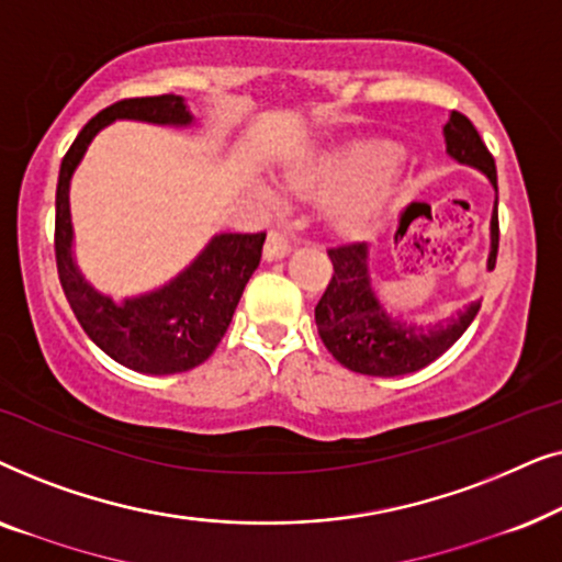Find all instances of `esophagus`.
<instances>
[{"mask_svg":"<svg viewBox=\"0 0 562 562\" xmlns=\"http://www.w3.org/2000/svg\"><path fill=\"white\" fill-rule=\"evenodd\" d=\"M291 250V240L286 233H281V229H271L266 237V248H263V256L268 260H279L286 256V252Z\"/></svg>","mask_w":562,"mask_h":562,"instance_id":"esophagus-1","label":"esophagus"}]
</instances>
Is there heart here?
<instances>
[{
  "instance_id": "b5f03b06",
  "label": "heart",
  "mask_w": 562,
  "mask_h": 562,
  "mask_svg": "<svg viewBox=\"0 0 562 562\" xmlns=\"http://www.w3.org/2000/svg\"><path fill=\"white\" fill-rule=\"evenodd\" d=\"M394 160L396 150L391 145H363V148L337 153V156L322 160L319 166L294 173V187L302 191L352 189L363 182V188L356 189L337 204L335 220L348 233H371L389 214L394 183L381 173ZM375 175L380 176L379 180L374 179Z\"/></svg>"
}]
</instances>
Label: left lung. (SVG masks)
I'll list each match as a JSON object with an SVG mask.
<instances>
[{"instance_id": "left-lung-1", "label": "left lung", "mask_w": 562, "mask_h": 562, "mask_svg": "<svg viewBox=\"0 0 562 562\" xmlns=\"http://www.w3.org/2000/svg\"><path fill=\"white\" fill-rule=\"evenodd\" d=\"M448 153L458 164L473 166L486 176L491 187H496V164L486 143L481 140L473 122L460 112H450L445 125ZM498 252V199L491 214V250L488 271H494ZM333 260V279H329L319 304L314 306V319L325 348L333 352L337 363L363 375H404L425 368L452 348L460 335L471 327L481 302H471L456 317L437 322V325H414L383 310L371 286L368 271V245L345 243L327 250Z\"/></svg>"}]
</instances>
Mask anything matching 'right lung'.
Wrapping results in <instances>:
<instances>
[{
    "instance_id": "1",
    "label": "right lung",
    "mask_w": 562,
    "mask_h": 562,
    "mask_svg": "<svg viewBox=\"0 0 562 562\" xmlns=\"http://www.w3.org/2000/svg\"><path fill=\"white\" fill-rule=\"evenodd\" d=\"M114 120L187 127L194 117L181 97L160 94L122 99L83 125L60 160L58 173L56 266L60 286L83 333L120 366L150 375L191 371L225 337L245 283L260 263L266 233L214 235L187 271L148 294L114 299L97 291L74 260L68 187L89 143Z\"/></svg>"
}]
</instances>
